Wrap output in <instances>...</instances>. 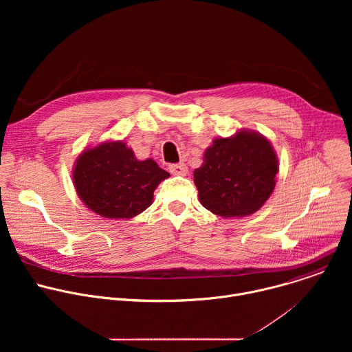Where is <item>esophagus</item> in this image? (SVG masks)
<instances>
[{
	"instance_id": "esophagus-1",
	"label": "esophagus",
	"mask_w": 352,
	"mask_h": 352,
	"mask_svg": "<svg viewBox=\"0 0 352 352\" xmlns=\"http://www.w3.org/2000/svg\"><path fill=\"white\" fill-rule=\"evenodd\" d=\"M170 173L174 175H185L188 173V167L185 163H178V164H171L168 167Z\"/></svg>"
}]
</instances>
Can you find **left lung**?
<instances>
[{"label": "left lung", "mask_w": 352, "mask_h": 352, "mask_svg": "<svg viewBox=\"0 0 352 352\" xmlns=\"http://www.w3.org/2000/svg\"><path fill=\"white\" fill-rule=\"evenodd\" d=\"M278 159L262 133L241 129L216 138L205 150L193 181L204 208L220 217H246L258 212L273 193Z\"/></svg>", "instance_id": "obj_1"}]
</instances>
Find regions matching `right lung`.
Segmentation results:
<instances>
[{"label": "right lung", "mask_w": 352, "mask_h": 352, "mask_svg": "<svg viewBox=\"0 0 352 352\" xmlns=\"http://www.w3.org/2000/svg\"><path fill=\"white\" fill-rule=\"evenodd\" d=\"M170 174L153 159L138 160L122 140L87 147L72 170L78 196L98 216L132 219L153 204V192Z\"/></svg>", "instance_id": "1"}]
</instances>
